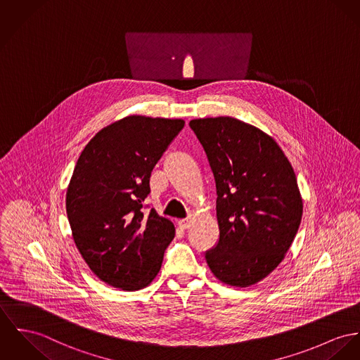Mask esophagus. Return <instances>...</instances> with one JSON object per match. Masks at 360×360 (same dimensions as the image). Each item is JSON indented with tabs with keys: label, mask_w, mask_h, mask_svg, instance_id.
I'll list each match as a JSON object with an SVG mask.
<instances>
[{
	"label": "esophagus",
	"mask_w": 360,
	"mask_h": 360,
	"mask_svg": "<svg viewBox=\"0 0 360 360\" xmlns=\"http://www.w3.org/2000/svg\"><path fill=\"white\" fill-rule=\"evenodd\" d=\"M191 218H186V219H181V221H178V226L181 227V229H184V230H186L188 227H191Z\"/></svg>",
	"instance_id": "34e87169"
}]
</instances>
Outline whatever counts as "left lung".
<instances>
[{"label":"left lung","instance_id":"left-lung-1","mask_svg":"<svg viewBox=\"0 0 360 360\" xmlns=\"http://www.w3.org/2000/svg\"><path fill=\"white\" fill-rule=\"evenodd\" d=\"M217 185L219 241L205 260L221 282L247 288L277 269L303 215L295 171L277 142L230 116L189 123Z\"/></svg>","mask_w":360,"mask_h":360}]
</instances>
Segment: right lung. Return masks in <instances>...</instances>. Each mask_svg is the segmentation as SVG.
<instances>
[{"instance_id":"add662e5","label":"right lung","mask_w":360,"mask_h":360,"mask_svg":"<svg viewBox=\"0 0 360 360\" xmlns=\"http://www.w3.org/2000/svg\"><path fill=\"white\" fill-rule=\"evenodd\" d=\"M182 119L123 117L98 131L74 168L65 208L72 237L90 270L113 288L139 290L158 276L175 236L172 221L142 201L156 163Z\"/></svg>"}]
</instances>
